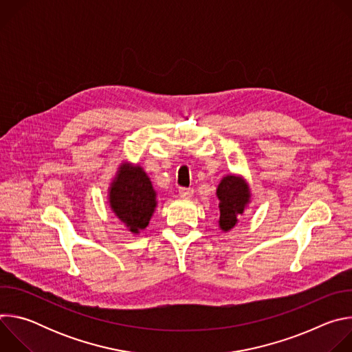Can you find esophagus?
I'll use <instances>...</instances> for the list:
<instances>
[{
	"label": "esophagus",
	"mask_w": 352,
	"mask_h": 352,
	"mask_svg": "<svg viewBox=\"0 0 352 352\" xmlns=\"http://www.w3.org/2000/svg\"><path fill=\"white\" fill-rule=\"evenodd\" d=\"M178 193H179V196L181 197H190L192 196V193H193V189L192 188H179L178 189Z\"/></svg>",
	"instance_id": "34e87169"
}]
</instances>
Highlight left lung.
Listing matches in <instances>:
<instances>
[{
    "instance_id": "1",
    "label": "left lung",
    "mask_w": 352,
    "mask_h": 352,
    "mask_svg": "<svg viewBox=\"0 0 352 352\" xmlns=\"http://www.w3.org/2000/svg\"><path fill=\"white\" fill-rule=\"evenodd\" d=\"M217 197L220 199V228L224 231L231 230L239 214L243 213L245 205L249 200V189L243 179L235 175L223 178L217 188Z\"/></svg>"
}]
</instances>
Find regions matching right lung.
I'll return each instance as SVG.
<instances>
[{
	"mask_svg": "<svg viewBox=\"0 0 352 352\" xmlns=\"http://www.w3.org/2000/svg\"><path fill=\"white\" fill-rule=\"evenodd\" d=\"M110 204L114 213L138 234L148 226L156 208V192L140 167L122 166L111 184Z\"/></svg>",
	"mask_w": 352,
	"mask_h": 352,
	"instance_id": "right-lung-1",
	"label": "right lung"
}]
</instances>
